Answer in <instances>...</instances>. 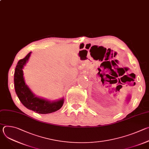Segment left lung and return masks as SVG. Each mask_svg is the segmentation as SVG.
Instances as JSON below:
<instances>
[{"label":"left lung","instance_id":"left-lung-1","mask_svg":"<svg viewBox=\"0 0 149 149\" xmlns=\"http://www.w3.org/2000/svg\"><path fill=\"white\" fill-rule=\"evenodd\" d=\"M99 73V72H98ZM130 99H131V95H130V94H128L127 95V96L126 97V98H125V101H126V102L128 103L130 101Z\"/></svg>","mask_w":149,"mask_h":149}]
</instances>
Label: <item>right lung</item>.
Instances as JSON below:
<instances>
[{
    "mask_svg": "<svg viewBox=\"0 0 149 149\" xmlns=\"http://www.w3.org/2000/svg\"><path fill=\"white\" fill-rule=\"evenodd\" d=\"M31 52L24 58L18 61L14 74L15 92L20 102L28 109L39 114H49L59 110L64 102L62 98L58 100L50 101L36 96L25 83L23 69L28 62Z\"/></svg>",
    "mask_w": 149,
    "mask_h": 149,
    "instance_id": "right-lung-1",
    "label": "right lung"
}]
</instances>
